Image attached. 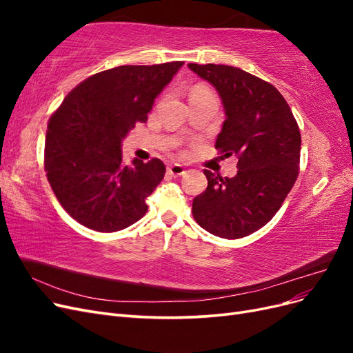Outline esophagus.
Here are the masks:
<instances>
[{
  "mask_svg": "<svg viewBox=\"0 0 353 353\" xmlns=\"http://www.w3.org/2000/svg\"><path fill=\"white\" fill-rule=\"evenodd\" d=\"M168 174L174 175V176H179V175H184L185 174V168L183 165H178V163H174L168 166Z\"/></svg>",
  "mask_w": 353,
  "mask_h": 353,
  "instance_id": "34e87169",
  "label": "esophagus"
}]
</instances>
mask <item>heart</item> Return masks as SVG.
<instances>
[{"label": "heart", "mask_w": 353, "mask_h": 353, "mask_svg": "<svg viewBox=\"0 0 353 353\" xmlns=\"http://www.w3.org/2000/svg\"><path fill=\"white\" fill-rule=\"evenodd\" d=\"M199 94H210V92L208 90H205V88H196L191 95H199Z\"/></svg>", "instance_id": "heart-1"}]
</instances>
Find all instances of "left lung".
<instances>
[{"mask_svg":"<svg viewBox=\"0 0 353 353\" xmlns=\"http://www.w3.org/2000/svg\"><path fill=\"white\" fill-rule=\"evenodd\" d=\"M188 68L218 91L225 121L215 148L237 156V175L205 169L208 188L193 200L201 228L222 239H241L268 223L293 188L301 163V131L280 91L239 68Z\"/></svg>","mask_w":353,"mask_h":353,"instance_id":"left-lung-1","label":"left lung"}]
</instances>
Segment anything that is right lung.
I'll list each match as a JSON object with an SVG mask.
<instances>
[{"instance_id": "add662e5", "label": "right lung", "mask_w": 353, "mask_h": 353, "mask_svg": "<svg viewBox=\"0 0 353 353\" xmlns=\"http://www.w3.org/2000/svg\"><path fill=\"white\" fill-rule=\"evenodd\" d=\"M184 61L119 66L82 81L51 114L44 166L69 215L83 227L114 232L141 219L145 199L163 179L160 159L122 162V140L145 122L154 99Z\"/></svg>"}]
</instances>
